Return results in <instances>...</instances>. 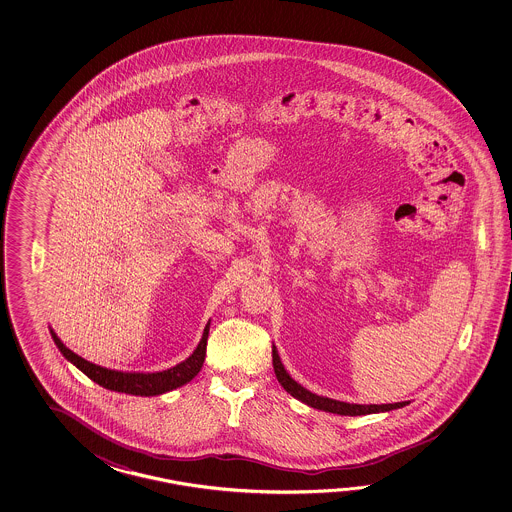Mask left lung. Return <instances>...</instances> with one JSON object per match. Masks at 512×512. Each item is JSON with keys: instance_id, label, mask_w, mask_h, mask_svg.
I'll list each match as a JSON object with an SVG mask.
<instances>
[{"instance_id": "obj_1", "label": "left lung", "mask_w": 512, "mask_h": 512, "mask_svg": "<svg viewBox=\"0 0 512 512\" xmlns=\"http://www.w3.org/2000/svg\"><path fill=\"white\" fill-rule=\"evenodd\" d=\"M272 366H274V373H276V379L282 384L283 390L287 393H291L294 399H298L300 403L307 404L311 408L316 410H322V412H329V414L338 415H368V414H381V412H392L397 408H403L406 406L408 401L403 403L393 404H353L344 403V401H337V399H329V397H322V395H316V393L309 392L307 388H304L302 384L294 381L293 377L287 373L285 366L282 364V359L278 355V349L272 344Z\"/></svg>"}]
</instances>
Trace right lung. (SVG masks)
<instances>
[{
  "label": "right lung",
  "mask_w": 512,
  "mask_h": 512,
  "mask_svg": "<svg viewBox=\"0 0 512 512\" xmlns=\"http://www.w3.org/2000/svg\"><path fill=\"white\" fill-rule=\"evenodd\" d=\"M208 331H210V320L205 326L203 337L199 340L194 353L183 362L163 371H120L102 368L98 364L82 359L75 351L67 348L53 329H51V337L55 340L56 348L60 349V353L91 381L97 382L98 386L111 392L153 397V395H161V393L172 392L175 388H181L196 377L203 368L205 355H207Z\"/></svg>",
  "instance_id": "right-lung-1"
}]
</instances>
